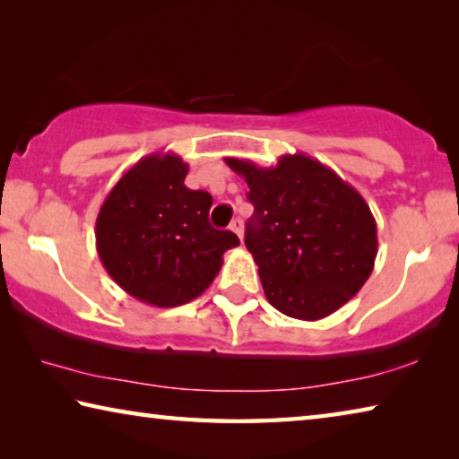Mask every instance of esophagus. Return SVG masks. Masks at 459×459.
Listing matches in <instances>:
<instances>
[{"label": "esophagus", "instance_id": "esophagus-1", "mask_svg": "<svg viewBox=\"0 0 459 459\" xmlns=\"http://www.w3.org/2000/svg\"><path fill=\"white\" fill-rule=\"evenodd\" d=\"M230 230L235 232V235H237L240 240H243V221H240V219L232 221V222H230Z\"/></svg>", "mask_w": 459, "mask_h": 459}]
</instances>
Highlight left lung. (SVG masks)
<instances>
[{
    "label": "left lung",
    "instance_id": "8db88e82",
    "mask_svg": "<svg viewBox=\"0 0 459 459\" xmlns=\"http://www.w3.org/2000/svg\"><path fill=\"white\" fill-rule=\"evenodd\" d=\"M224 161L248 186L255 214L245 245L269 304L316 322L351 301L378 251L377 221L359 190L306 153H285L273 168Z\"/></svg>",
    "mask_w": 459,
    "mask_h": 459
}]
</instances>
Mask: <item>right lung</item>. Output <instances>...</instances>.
<instances>
[{"instance_id": "1", "label": "right lung", "mask_w": 459, "mask_h": 459, "mask_svg": "<svg viewBox=\"0 0 459 459\" xmlns=\"http://www.w3.org/2000/svg\"><path fill=\"white\" fill-rule=\"evenodd\" d=\"M188 164L155 152L131 166L100 206L99 259L123 291L155 307H176L206 291L222 255L238 245L208 222L212 196L186 188Z\"/></svg>"}]
</instances>
